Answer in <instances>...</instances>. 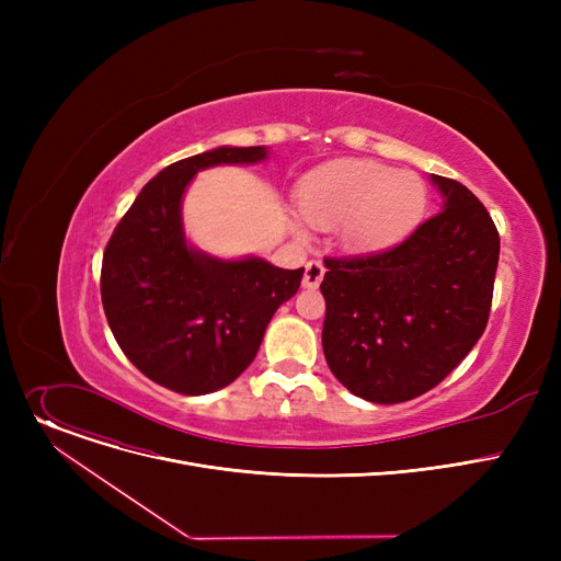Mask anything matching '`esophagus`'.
I'll return each mask as SVG.
<instances>
[{
  "label": "esophagus",
  "instance_id": "esophagus-1",
  "mask_svg": "<svg viewBox=\"0 0 561 561\" xmlns=\"http://www.w3.org/2000/svg\"><path fill=\"white\" fill-rule=\"evenodd\" d=\"M322 277H325V265H322V261H318V259L307 261L302 286H305V288H318L320 282H322Z\"/></svg>",
  "mask_w": 561,
  "mask_h": 561
}]
</instances>
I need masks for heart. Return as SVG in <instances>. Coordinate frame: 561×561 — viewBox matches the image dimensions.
<instances>
[{
  "label": "heart",
  "mask_w": 561,
  "mask_h": 561,
  "mask_svg": "<svg viewBox=\"0 0 561 561\" xmlns=\"http://www.w3.org/2000/svg\"><path fill=\"white\" fill-rule=\"evenodd\" d=\"M298 204L318 227L343 225L350 250L370 252L414 229L425 214L427 188L414 172L345 159L309 172L298 186Z\"/></svg>",
  "instance_id": "heart-1"
}]
</instances>
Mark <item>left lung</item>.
<instances>
[{
	"mask_svg": "<svg viewBox=\"0 0 561 561\" xmlns=\"http://www.w3.org/2000/svg\"><path fill=\"white\" fill-rule=\"evenodd\" d=\"M444 209L402 243L325 259L322 350L355 396L396 404L446 379L484 334L500 236L463 184L432 174Z\"/></svg>",
	"mask_w": 561,
	"mask_h": 561,
	"instance_id": "left-lung-1",
	"label": "left lung"
}]
</instances>
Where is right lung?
I'll list each match as a JSON object with an SVG mask.
<instances>
[{"instance_id": "1", "label": "right lung", "mask_w": 561, "mask_h": 561, "mask_svg": "<svg viewBox=\"0 0 561 561\" xmlns=\"http://www.w3.org/2000/svg\"><path fill=\"white\" fill-rule=\"evenodd\" d=\"M265 157V147H216L163 168L104 250L108 328L127 359L170 391L204 396L231 385L254 362L273 313L300 288L305 268L214 259L184 236L182 197L197 170Z\"/></svg>"}]
</instances>
